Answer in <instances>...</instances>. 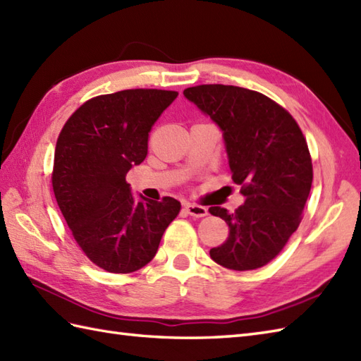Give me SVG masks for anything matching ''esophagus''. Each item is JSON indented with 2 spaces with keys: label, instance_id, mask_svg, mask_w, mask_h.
Returning <instances> with one entry per match:
<instances>
[{
  "label": "esophagus",
  "instance_id": "34e87169",
  "mask_svg": "<svg viewBox=\"0 0 361 361\" xmlns=\"http://www.w3.org/2000/svg\"><path fill=\"white\" fill-rule=\"evenodd\" d=\"M185 208H187L188 214L193 216V218H204V216L208 214L207 208L202 205H197V204H187Z\"/></svg>",
  "mask_w": 361,
  "mask_h": 361
}]
</instances>
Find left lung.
<instances>
[{"label":"left lung","instance_id":"1","mask_svg":"<svg viewBox=\"0 0 361 361\" xmlns=\"http://www.w3.org/2000/svg\"><path fill=\"white\" fill-rule=\"evenodd\" d=\"M183 95L224 131L231 178L245 196L233 213L208 208L228 226V238L212 248V259L238 271L266 266L302 219L314 179L306 137L289 111L261 92L199 85Z\"/></svg>","mask_w":361,"mask_h":361}]
</instances>
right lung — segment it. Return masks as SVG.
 <instances>
[{
  "label": "right lung",
  "instance_id": "1",
  "mask_svg": "<svg viewBox=\"0 0 361 361\" xmlns=\"http://www.w3.org/2000/svg\"><path fill=\"white\" fill-rule=\"evenodd\" d=\"M176 91L125 90L86 100L61 128L52 188L75 243L109 274H133L154 258L180 202H135L126 173L148 154L151 126Z\"/></svg>",
  "mask_w": 361,
  "mask_h": 361
}]
</instances>
